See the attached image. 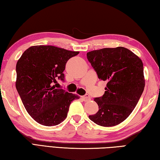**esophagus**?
Here are the masks:
<instances>
[{"mask_svg":"<svg viewBox=\"0 0 160 160\" xmlns=\"http://www.w3.org/2000/svg\"><path fill=\"white\" fill-rule=\"evenodd\" d=\"M82 98L83 99V101H85V102L89 101H90V100H91L90 96L88 94H86V95L82 96Z\"/></svg>","mask_w":160,"mask_h":160,"instance_id":"esophagus-1","label":"esophagus"}]
</instances>
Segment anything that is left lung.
<instances>
[{
	"instance_id": "8db88e82",
	"label": "left lung",
	"mask_w": 160,
	"mask_h": 160,
	"mask_svg": "<svg viewBox=\"0 0 160 160\" xmlns=\"http://www.w3.org/2000/svg\"><path fill=\"white\" fill-rule=\"evenodd\" d=\"M87 57L99 79L108 82L103 96L94 99L99 110L89 119L103 127L117 126L132 113L144 89L142 59L121 46L90 51Z\"/></svg>"
}]
</instances>
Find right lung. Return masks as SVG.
<instances>
[{
	"instance_id": "right-lung-1",
	"label": "right lung",
	"mask_w": 160,
	"mask_h": 160,
	"mask_svg": "<svg viewBox=\"0 0 160 160\" xmlns=\"http://www.w3.org/2000/svg\"><path fill=\"white\" fill-rule=\"evenodd\" d=\"M79 54L53 46H33L18 59L16 88L28 113L39 124L54 126L67 117L77 94L58 89L57 79L64 80L67 61Z\"/></svg>"
}]
</instances>
